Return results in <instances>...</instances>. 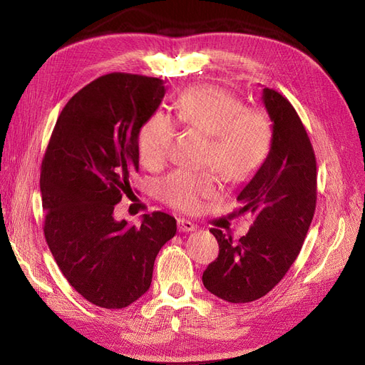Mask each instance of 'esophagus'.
Returning a JSON list of instances; mask_svg holds the SVG:
<instances>
[{
	"instance_id": "obj_1",
	"label": "esophagus",
	"mask_w": 365,
	"mask_h": 365,
	"mask_svg": "<svg viewBox=\"0 0 365 365\" xmlns=\"http://www.w3.org/2000/svg\"><path fill=\"white\" fill-rule=\"evenodd\" d=\"M196 225L187 219H178V231L181 233H187V231H195Z\"/></svg>"
}]
</instances>
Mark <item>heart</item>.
I'll use <instances>...</instances> for the list:
<instances>
[{
    "label": "heart",
    "instance_id": "heart-1",
    "mask_svg": "<svg viewBox=\"0 0 365 365\" xmlns=\"http://www.w3.org/2000/svg\"><path fill=\"white\" fill-rule=\"evenodd\" d=\"M175 118L181 125L208 134L207 161L216 164L230 181H245L267 160L272 126L260 108L244 106L236 96L217 86H193L175 102ZM176 126L164 113L153 114L138 134V153L148 169H158L168 160ZM220 192L215 172L178 169L160 185L164 202L182 212H197L204 201Z\"/></svg>",
    "mask_w": 365,
    "mask_h": 365
}]
</instances>
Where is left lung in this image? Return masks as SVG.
Masks as SVG:
<instances>
[{
  "mask_svg": "<svg viewBox=\"0 0 365 365\" xmlns=\"http://www.w3.org/2000/svg\"><path fill=\"white\" fill-rule=\"evenodd\" d=\"M262 101L272 121L271 149L237 195L239 213H252V227L239 240L210 230L219 254L202 274L205 288L230 303L257 300L284 277L315 213L317 161L302 120L271 88H263Z\"/></svg>",
  "mask_w": 365,
  "mask_h": 365,
  "instance_id": "1",
  "label": "left lung"
}]
</instances>
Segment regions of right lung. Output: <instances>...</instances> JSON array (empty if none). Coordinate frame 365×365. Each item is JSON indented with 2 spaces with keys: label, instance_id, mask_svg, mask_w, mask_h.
Masks as SVG:
<instances>
[{
  "label": "right lung",
  "instance_id": "obj_1",
  "mask_svg": "<svg viewBox=\"0 0 365 365\" xmlns=\"http://www.w3.org/2000/svg\"><path fill=\"white\" fill-rule=\"evenodd\" d=\"M165 94L157 77L111 73L76 93L53 129L41 165L43 235L59 269L88 302L121 309L146 294L157 254L176 233L173 216L114 219L138 172V134Z\"/></svg>",
  "mask_w": 365,
  "mask_h": 365
}]
</instances>
